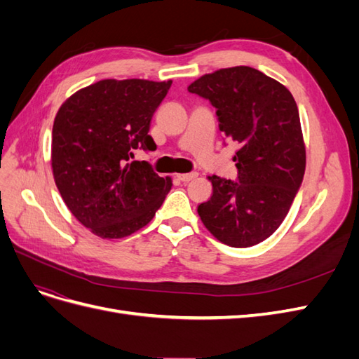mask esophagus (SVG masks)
<instances>
[{
    "label": "esophagus",
    "mask_w": 359,
    "mask_h": 359,
    "mask_svg": "<svg viewBox=\"0 0 359 359\" xmlns=\"http://www.w3.org/2000/svg\"><path fill=\"white\" fill-rule=\"evenodd\" d=\"M198 177V173L196 172H190V173H180V175H177V178L180 180V181H182V182H189V181H191L193 178H196Z\"/></svg>",
    "instance_id": "esophagus-1"
}]
</instances>
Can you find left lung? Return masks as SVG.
Wrapping results in <instances>:
<instances>
[{
    "instance_id": "obj_1",
    "label": "left lung",
    "mask_w": 359,
    "mask_h": 359,
    "mask_svg": "<svg viewBox=\"0 0 359 359\" xmlns=\"http://www.w3.org/2000/svg\"><path fill=\"white\" fill-rule=\"evenodd\" d=\"M187 90L210 100L220 132L240 145L236 181L210 177L212 196L198 206L201 220L223 244L262 243L285 220L306 170L295 99L285 85L247 66L205 74Z\"/></svg>"
}]
</instances>
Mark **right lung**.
<instances>
[{
    "label": "right lung",
    "mask_w": 359,
    "mask_h": 359,
    "mask_svg": "<svg viewBox=\"0 0 359 359\" xmlns=\"http://www.w3.org/2000/svg\"><path fill=\"white\" fill-rule=\"evenodd\" d=\"M172 81L104 79L62 103L52 128V170L67 208L100 238H124L151 222L170 190L136 149L156 145L151 119Z\"/></svg>",
    "instance_id": "obj_1"
}]
</instances>
